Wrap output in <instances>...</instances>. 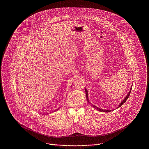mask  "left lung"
I'll list each match as a JSON object with an SVG mask.
<instances>
[{"label":"left lung","mask_w":149,"mask_h":149,"mask_svg":"<svg viewBox=\"0 0 149 149\" xmlns=\"http://www.w3.org/2000/svg\"><path fill=\"white\" fill-rule=\"evenodd\" d=\"M131 89H132V86L131 87V88H130V91H129V92L128 93L127 95H126V97L125 98V99H123L122 101V102L120 103V105L118 106V107H117V108H118L119 107H120L122 106L124 103H125V102L127 100L128 98L129 97V96H130V93H131ZM85 94H86V99H87V100H88V102L89 103V104H91L92 106L94 108H95L96 109H97V110H98L99 111H100V112H111L112 111H113V110H107V109H100V108H99L98 107H97L95 106H94V105H93V104H92L91 103H90V102H89V98H88V91H87V89L85 88Z\"/></svg>","instance_id":"obj_1"}]
</instances>
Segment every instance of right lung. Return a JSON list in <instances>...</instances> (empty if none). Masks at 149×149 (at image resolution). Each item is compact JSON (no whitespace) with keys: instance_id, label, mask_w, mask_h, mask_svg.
I'll return each mask as SVG.
<instances>
[{"instance_id":"obj_1","label":"right lung","mask_w":149,"mask_h":149,"mask_svg":"<svg viewBox=\"0 0 149 149\" xmlns=\"http://www.w3.org/2000/svg\"><path fill=\"white\" fill-rule=\"evenodd\" d=\"M59 108H57V109L56 110V111H57V110H58V109H59Z\"/></svg>"}]
</instances>
